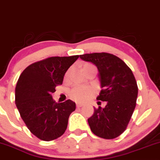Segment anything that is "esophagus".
<instances>
[{
    "label": "esophagus",
    "mask_w": 160,
    "mask_h": 160,
    "mask_svg": "<svg viewBox=\"0 0 160 160\" xmlns=\"http://www.w3.org/2000/svg\"><path fill=\"white\" fill-rule=\"evenodd\" d=\"M82 105H83V104H79V103H77V107H78V108H80V107H82Z\"/></svg>",
    "instance_id": "esophagus-1"
}]
</instances>
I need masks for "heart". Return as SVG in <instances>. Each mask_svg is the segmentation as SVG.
Segmentation results:
<instances>
[{"label":"heart","mask_w":160,"mask_h":160,"mask_svg":"<svg viewBox=\"0 0 160 160\" xmlns=\"http://www.w3.org/2000/svg\"><path fill=\"white\" fill-rule=\"evenodd\" d=\"M92 68H95L94 65H92V64L86 63L83 65L82 67V70H83V72L86 71V70ZM69 74V71L67 73L66 76H68ZM94 93L93 89H92L91 88L87 87V86H76L71 89L70 92V96L72 99H74V101L78 102H85L86 99H88Z\"/></svg>","instance_id":"heart-1"}]
</instances>
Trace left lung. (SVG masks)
<instances>
[{"instance_id":"8db88e82","label":"left lung","mask_w":160,"mask_h":160,"mask_svg":"<svg viewBox=\"0 0 160 160\" xmlns=\"http://www.w3.org/2000/svg\"><path fill=\"white\" fill-rule=\"evenodd\" d=\"M98 71L101 90L98 100L107 102L104 108H94L88 119L91 131L104 139L118 137L126 130L136 105L138 86L132 70L113 54L95 52L80 55Z\"/></svg>"}]
</instances>
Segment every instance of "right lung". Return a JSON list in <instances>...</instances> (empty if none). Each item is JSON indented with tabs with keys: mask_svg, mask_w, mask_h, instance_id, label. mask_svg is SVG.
Wrapping results in <instances>:
<instances>
[{
	"mask_svg": "<svg viewBox=\"0 0 160 160\" xmlns=\"http://www.w3.org/2000/svg\"><path fill=\"white\" fill-rule=\"evenodd\" d=\"M78 58L50 57L32 64L19 76L15 90L16 107L28 128L40 140L49 141L62 136L70 114L76 109L75 102L70 99L56 102L52 94Z\"/></svg>",
	"mask_w": 160,
	"mask_h": 160,
	"instance_id": "1",
	"label": "right lung"
}]
</instances>
